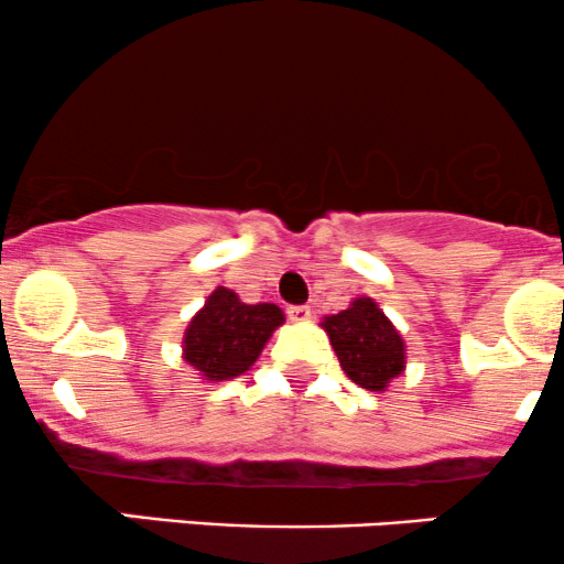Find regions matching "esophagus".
<instances>
[{"label": "esophagus", "instance_id": "34e87169", "mask_svg": "<svg viewBox=\"0 0 564 564\" xmlns=\"http://www.w3.org/2000/svg\"><path fill=\"white\" fill-rule=\"evenodd\" d=\"M288 316L293 322H308V319H312V308H308V306H290Z\"/></svg>", "mask_w": 564, "mask_h": 564}]
</instances>
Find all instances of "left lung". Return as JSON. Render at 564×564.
I'll use <instances>...</instances> for the list:
<instances>
[{"label":"left lung","mask_w":564,"mask_h":564,"mask_svg":"<svg viewBox=\"0 0 564 564\" xmlns=\"http://www.w3.org/2000/svg\"><path fill=\"white\" fill-rule=\"evenodd\" d=\"M346 376L367 391H386L404 370V340L372 299L322 319Z\"/></svg>","instance_id":"8db88e82"}]
</instances>
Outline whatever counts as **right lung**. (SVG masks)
Masks as SVG:
<instances>
[{"mask_svg": "<svg viewBox=\"0 0 564 564\" xmlns=\"http://www.w3.org/2000/svg\"><path fill=\"white\" fill-rule=\"evenodd\" d=\"M284 322L274 303L239 301L229 288H215L183 335V359L205 381H231L250 370L265 340Z\"/></svg>", "mask_w": 564, "mask_h": 564, "instance_id": "add662e5", "label": "right lung"}]
</instances>
